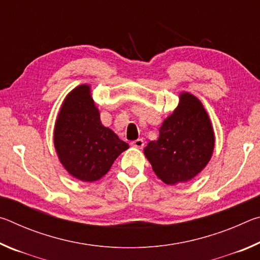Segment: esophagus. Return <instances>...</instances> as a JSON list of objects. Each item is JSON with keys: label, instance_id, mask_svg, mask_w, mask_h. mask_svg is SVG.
<instances>
[{"label": "esophagus", "instance_id": "1", "mask_svg": "<svg viewBox=\"0 0 260 260\" xmlns=\"http://www.w3.org/2000/svg\"><path fill=\"white\" fill-rule=\"evenodd\" d=\"M131 144H132V147H134V148L142 149L144 147V141L142 139H138V140L133 141V142H132Z\"/></svg>", "mask_w": 260, "mask_h": 260}]
</instances>
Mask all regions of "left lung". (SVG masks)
Instances as JSON below:
<instances>
[{"label": "left lung", "instance_id": "obj_1", "mask_svg": "<svg viewBox=\"0 0 260 260\" xmlns=\"http://www.w3.org/2000/svg\"><path fill=\"white\" fill-rule=\"evenodd\" d=\"M213 147L208 113L195 96L183 93L179 107L162 122L159 138L144 148V155L162 182L175 184L196 177L209 162Z\"/></svg>", "mask_w": 260, "mask_h": 260}]
</instances>
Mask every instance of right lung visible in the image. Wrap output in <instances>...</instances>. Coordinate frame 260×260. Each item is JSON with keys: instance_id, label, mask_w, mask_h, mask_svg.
Here are the masks:
<instances>
[{"instance_id": "add662e5", "label": "right lung", "mask_w": 260, "mask_h": 260, "mask_svg": "<svg viewBox=\"0 0 260 260\" xmlns=\"http://www.w3.org/2000/svg\"><path fill=\"white\" fill-rule=\"evenodd\" d=\"M54 142L59 160L81 181H96L109 172L128 144L100 120L89 87L81 85L65 99L55 126Z\"/></svg>"}]
</instances>
